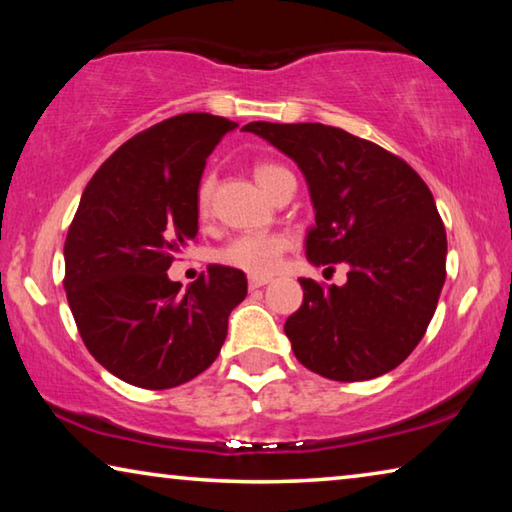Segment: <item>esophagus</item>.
Returning <instances> with one entry per match:
<instances>
[{
  "label": "esophagus",
  "mask_w": 512,
  "mask_h": 512,
  "mask_svg": "<svg viewBox=\"0 0 512 512\" xmlns=\"http://www.w3.org/2000/svg\"><path fill=\"white\" fill-rule=\"evenodd\" d=\"M264 284H268V277H257V275L248 277V287L250 289H262Z\"/></svg>",
  "instance_id": "34e87169"
}]
</instances>
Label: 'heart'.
<instances>
[{"instance_id":"obj_1","label":"heart","mask_w":512,"mask_h":512,"mask_svg":"<svg viewBox=\"0 0 512 512\" xmlns=\"http://www.w3.org/2000/svg\"><path fill=\"white\" fill-rule=\"evenodd\" d=\"M255 180L257 185L268 192L271 185L275 183L282 173H289L280 164H271V162H262L255 167ZM210 198H212V185L210 180H203L201 187H198L196 194V205L201 216L210 212ZM289 237L280 235V232H268V235H239L235 239H230L228 244L219 248L216 253V259L223 266L237 268L241 273L248 275H257V277H266L273 271H277V266L282 262V255L289 250Z\"/></svg>"}]
</instances>
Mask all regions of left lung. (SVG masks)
<instances>
[{"label": "left lung", "instance_id": "left-lung-1", "mask_svg": "<svg viewBox=\"0 0 512 512\" xmlns=\"http://www.w3.org/2000/svg\"><path fill=\"white\" fill-rule=\"evenodd\" d=\"M244 131L307 180L309 262L350 266L343 287L300 280L305 298L284 323L293 354L334 381L386 375L420 343L445 284L447 235L429 187L402 158L341 128L250 121Z\"/></svg>", "mask_w": 512, "mask_h": 512}]
</instances>
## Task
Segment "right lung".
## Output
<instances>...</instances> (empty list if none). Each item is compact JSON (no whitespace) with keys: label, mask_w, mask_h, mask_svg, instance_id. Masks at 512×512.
Instances as JSON below:
<instances>
[{"label":"right lung","mask_w":512,"mask_h":512,"mask_svg":"<svg viewBox=\"0 0 512 512\" xmlns=\"http://www.w3.org/2000/svg\"><path fill=\"white\" fill-rule=\"evenodd\" d=\"M235 121L185 112L137 133L94 173L65 239V291L85 348L126 384L164 391L219 357L246 275L212 264L185 293L169 266L198 232L205 160Z\"/></svg>","instance_id":"1"}]
</instances>
